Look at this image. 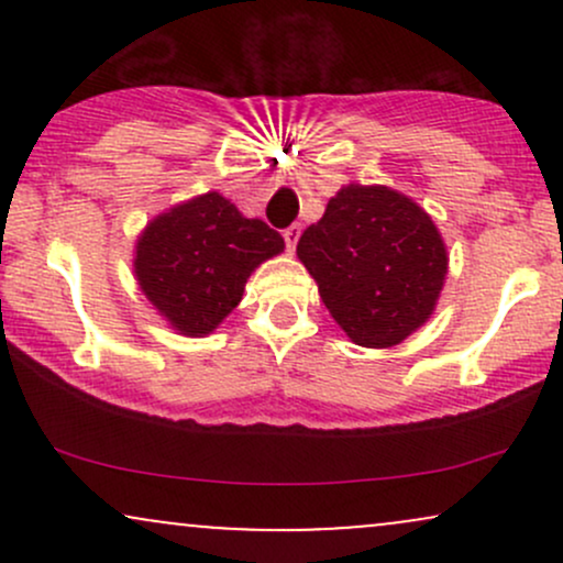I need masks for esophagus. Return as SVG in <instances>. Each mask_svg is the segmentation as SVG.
Returning a JSON list of instances; mask_svg holds the SVG:
<instances>
[{"label":"esophagus","mask_w":563,"mask_h":563,"mask_svg":"<svg viewBox=\"0 0 563 563\" xmlns=\"http://www.w3.org/2000/svg\"><path fill=\"white\" fill-rule=\"evenodd\" d=\"M299 235H301V224H290V228L283 230V238H286L288 251L296 249V243H299Z\"/></svg>","instance_id":"1"}]
</instances>
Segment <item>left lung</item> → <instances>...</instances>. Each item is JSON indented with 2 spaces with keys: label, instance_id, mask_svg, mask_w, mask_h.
Listing matches in <instances>:
<instances>
[{
  "label": "left lung",
  "instance_id": "1",
  "mask_svg": "<svg viewBox=\"0 0 563 563\" xmlns=\"http://www.w3.org/2000/svg\"><path fill=\"white\" fill-rule=\"evenodd\" d=\"M296 254L354 344H399L434 312L448 251L431 217L380 185H346L299 238Z\"/></svg>",
  "mask_w": 563,
  "mask_h": 563
}]
</instances>
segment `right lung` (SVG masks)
<instances>
[{
	"instance_id": "add662e5",
	"label": "right lung",
	"mask_w": 563,
	"mask_h": 563,
	"mask_svg": "<svg viewBox=\"0 0 563 563\" xmlns=\"http://www.w3.org/2000/svg\"><path fill=\"white\" fill-rule=\"evenodd\" d=\"M280 251V232L206 192L147 224L134 275L172 328L203 335L238 307L251 273Z\"/></svg>"
}]
</instances>
